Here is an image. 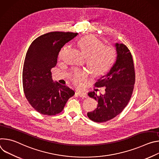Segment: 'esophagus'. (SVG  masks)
Masks as SVG:
<instances>
[{"instance_id":"1","label":"esophagus","mask_w":159,"mask_h":159,"mask_svg":"<svg viewBox=\"0 0 159 159\" xmlns=\"http://www.w3.org/2000/svg\"><path fill=\"white\" fill-rule=\"evenodd\" d=\"M77 94L80 98H87V94L85 92H83V91H77Z\"/></svg>"}]
</instances>
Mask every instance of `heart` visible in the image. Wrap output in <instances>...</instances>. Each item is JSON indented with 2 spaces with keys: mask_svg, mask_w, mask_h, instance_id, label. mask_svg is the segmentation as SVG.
Segmentation results:
<instances>
[{
  "mask_svg": "<svg viewBox=\"0 0 159 159\" xmlns=\"http://www.w3.org/2000/svg\"><path fill=\"white\" fill-rule=\"evenodd\" d=\"M82 54L85 57L87 64L94 74L102 75L110 70L114 65L116 57V51L111 46L102 44V42L93 35L84 36L78 42ZM66 47L59 52L58 57L61 58ZM72 79L75 83L85 79L87 74L83 70L76 69L72 72Z\"/></svg>",
  "mask_w": 159,
  "mask_h": 159,
  "instance_id": "obj_1",
  "label": "heart"
}]
</instances>
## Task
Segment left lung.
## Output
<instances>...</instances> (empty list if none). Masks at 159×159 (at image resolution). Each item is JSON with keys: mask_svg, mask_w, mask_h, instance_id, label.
Wrapping results in <instances>:
<instances>
[{"mask_svg": "<svg viewBox=\"0 0 159 159\" xmlns=\"http://www.w3.org/2000/svg\"><path fill=\"white\" fill-rule=\"evenodd\" d=\"M117 57L109 72L98 79L97 87H104L105 94L98 95L89 92V97L98 101V107L87 112V116L94 122L102 123L116 117L129 102L135 82L134 67L132 55L126 45L115 44Z\"/></svg>", "mask_w": 159, "mask_h": 159, "instance_id": "1", "label": "left lung"}]
</instances>
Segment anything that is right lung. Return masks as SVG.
Instances as JSON below:
<instances>
[{"label":"right lung","mask_w":159,"mask_h":159,"mask_svg":"<svg viewBox=\"0 0 159 159\" xmlns=\"http://www.w3.org/2000/svg\"><path fill=\"white\" fill-rule=\"evenodd\" d=\"M78 34L70 32H50L35 39L26 55L22 85L31 106L44 115H55L64 108L74 90L54 82L51 69L57 63L61 48Z\"/></svg>","instance_id":"add662e5"}]
</instances>
